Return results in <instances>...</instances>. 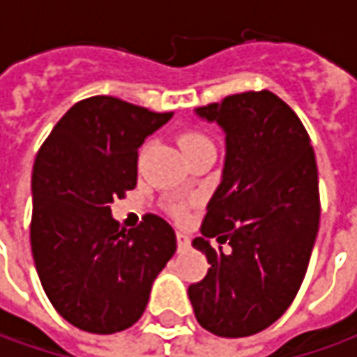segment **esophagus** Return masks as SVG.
I'll return each mask as SVG.
<instances>
[{
  "mask_svg": "<svg viewBox=\"0 0 357 357\" xmlns=\"http://www.w3.org/2000/svg\"><path fill=\"white\" fill-rule=\"evenodd\" d=\"M190 246V238L186 236V234H176V248H178V252H185L186 248Z\"/></svg>",
  "mask_w": 357,
  "mask_h": 357,
  "instance_id": "34e87169",
  "label": "esophagus"
}]
</instances>
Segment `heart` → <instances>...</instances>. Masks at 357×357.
I'll return each mask as SVG.
<instances>
[{"label": "heart", "mask_w": 357, "mask_h": 357, "mask_svg": "<svg viewBox=\"0 0 357 357\" xmlns=\"http://www.w3.org/2000/svg\"><path fill=\"white\" fill-rule=\"evenodd\" d=\"M178 144H181L183 153H185L186 158H188L190 155L199 153V151L206 149V146H213V141H211L204 132H200V130L188 129V130H183V132L178 135ZM171 213L174 214L176 218H183V216H185V206H181V204H172Z\"/></svg>", "instance_id": "obj_1"}]
</instances>
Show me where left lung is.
I'll return each instance as SVG.
<instances>
[{"mask_svg":"<svg viewBox=\"0 0 357 357\" xmlns=\"http://www.w3.org/2000/svg\"><path fill=\"white\" fill-rule=\"evenodd\" d=\"M195 113L222 129L227 155L192 240L211 268L188 298L204 330L252 336L288 310L306 276L320 225L314 149L298 115L270 91L230 95ZM213 239L231 250L213 249Z\"/></svg>","mask_w":357,"mask_h":357,"instance_id":"8db88e82","label":"left lung"}]
</instances>
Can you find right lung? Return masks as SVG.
Returning a JSON list of instances; mask_svg holds the SVG:
<instances>
[{
    "mask_svg": "<svg viewBox=\"0 0 357 357\" xmlns=\"http://www.w3.org/2000/svg\"><path fill=\"white\" fill-rule=\"evenodd\" d=\"M172 113L115 97L75 103L41 144L31 176V252L53 308L75 328L115 334L143 316L176 250L172 227L146 214L119 228L113 199L137 186L139 146Z\"/></svg>",
    "mask_w": 357,
    "mask_h": 357,
    "instance_id": "obj_1",
    "label": "right lung"
}]
</instances>
